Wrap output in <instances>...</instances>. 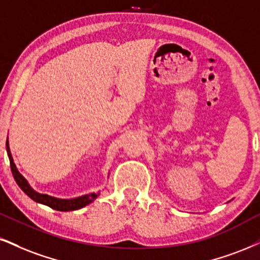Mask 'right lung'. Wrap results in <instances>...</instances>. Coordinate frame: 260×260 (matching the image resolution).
Returning a JSON list of instances; mask_svg holds the SVG:
<instances>
[{
  "instance_id": "add662e5",
  "label": "right lung",
  "mask_w": 260,
  "mask_h": 260,
  "mask_svg": "<svg viewBox=\"0 0 260 260\" xmlns=\"http://www.w3.org/2000/svg\"><path fill=\"white\" fill-rule=\"evenodd\" d=\"M7 153H8V158H9V162H11V170L13 177H14L17 184L20 187V189L24 191L27 197H30L32 200L36 201V203L47 205L50 208L56 211H75L78 210V208H82L89 205L92 201L98 198L99 194H86L83 195V197L76 198V199H56L53 197H49L47 194H40L37 191H35L34 189L30 187V184L27 183V181L22 177L20 172L18 171L17 166H15L14 161H13V156L11 154V149H9V145H8V140H7Z\"/></svg>"
}]
</instances>
